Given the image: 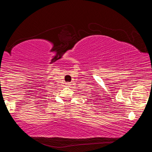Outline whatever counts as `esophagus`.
Segmentation results:
<instances>
[{
  "mask_svg": "<svg viewBox=\"0 0 152 152\" xmlns=\"http://www.w3.org/2000/svg\"><path fill=\"white\" fill-rule=\"evenodd\" d=\"M66 84H67V85H68V86H70V85H71L70 83H66Z\"/></svg>",
  "mask_w": 152,
  "mask_h": 152,
  "instance_id": "1",
  "label": "esophagus"
}]
</instances>
